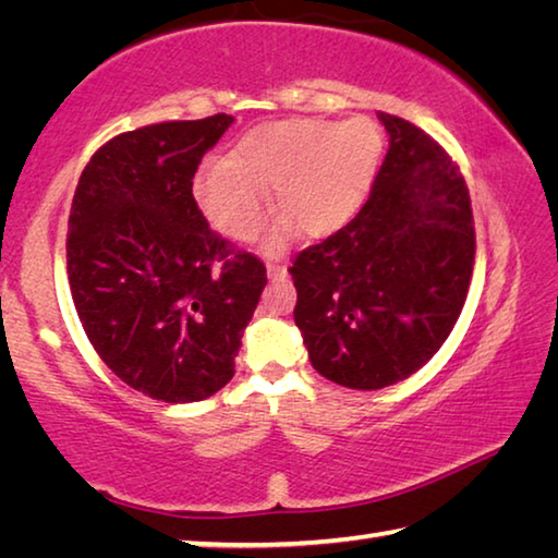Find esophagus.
<instances>
[{
    "label": "esophagus",
    "instance_id": "34e87169",
    "mask_svg": "<svg viewBox=\"0 0 558 558\" xmlns=\"http://www.w3.org/2000/svg\"><path fill=\"white\" fill-rule=\"evenodd\" d=\"M268 278H286V266H282V263H278V260H268Z\"/></svg>",
    "mask_w": 558,
    "mask_h": 558
}]
</instances>
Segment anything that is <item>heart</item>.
Returning <instances> with one entry per match:
<instances>
[{"label":"heart","instance_id":"b5f03b06","mask_svg":"<svg viewBox=\"0 0 558 558\" xmlns=\"http://www.w3.org/2000/svg\"><path fill=\"white\" fill-rule=\"evenodd\" d=\"M381 135L372 120H278L245 132L229 159H209L192 177V199L216 231L248 241L268 221L276 192L282 221L307 239L352 219L369 192Z\"/></svg>","mask_w":558,"mask_h":558}]
</instances>
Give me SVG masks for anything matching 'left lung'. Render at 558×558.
Masks as SVG:
<instances>
[{
    "mask_svg": "<svg viewBox=\"0 0 558 558\" xmlns=\"http://www.w3.org/2000/svg\"><path fill=\"white\" fill-rule=\"evenodd\" d=\"M389 149L352 221L300 251L295 325L325 379L374 391L438 352L465 305L475 226L465 179L436 140L379 112Z\"/></svg>",
    "mask_w": 558,
    "mask_h": 558,
    "instance_id": "left-lung-1",
    "label": "left lung"
}]
</instances>
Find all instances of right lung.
I'll return each instance as SVG.
<instances>
[{
	"mask_svg": "<svg viewBox=\"0 0 558 558\" xmlns=\"http://www.w3.org/2000/svg\"><path fill=\"white\" fill-rule=\"evenodd\" d=\"M231 116L112 137L75 186L65 260L75 313L108 369L165 403L209 399L233 376L266 266L216 235L192 177Z\"/></svg>",
	"mask_w": 558,
	"mask_h": 558,
	"instance_id": "right-lung-1",
	"label": "right lung"
}]
</instances>
